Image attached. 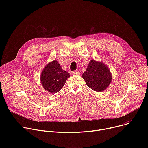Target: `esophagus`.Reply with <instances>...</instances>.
<instances>
[{"mask_svg":"<svg viewBox=\"0 0 148 148\" xmlns=\"http://www.w3.org/2000/svg\"><path fill=\"white\" fill-rule=\"evenodd\" d=\"M72 74L74 75H80V73L79 71H73L72 72Z\"/></svg>","mask_w":148,"mask_h":148,"instance_id":"34e87169","label":"esophagus"}]
</instances>
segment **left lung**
I'll use <instances>...</instances> for the list:
<instances>
[{
  "label": "left lung",
  "instance_id": "1",
  "mask_svg": "<svg viewBox=\"0 0 148 148\" xmlns=\"http://www.w3.org/2000/svg\"><path fill=\"white\" fill-rule=\"evenodd\" d=\"M82 77L87 86L97 92L105 90L112 80L110 70L103 64L91 60Z\"/></svg>",
  "mask_w": 148,
  "mask_h": 148
}]
</instances>
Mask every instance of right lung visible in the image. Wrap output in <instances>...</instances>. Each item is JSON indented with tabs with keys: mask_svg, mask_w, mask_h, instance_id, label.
<instances>
[{
	"mask_svg": "<svg viewBox=\"0 0 148 148\" xmlns=\"http://www.w3.org/2000/svg\"><path fill=\"white\" fill-rule=\"evenodd\" d=\"M70 75L62 69L57 60L48 64L41 75V82L44 88L51 93H57L62 88Z\"/></svg>",
	"mask_w": 148,
	"mask_h": 148,
	"instance_id": "obj_1",
	"label": "right lung"
}]
</instances>
